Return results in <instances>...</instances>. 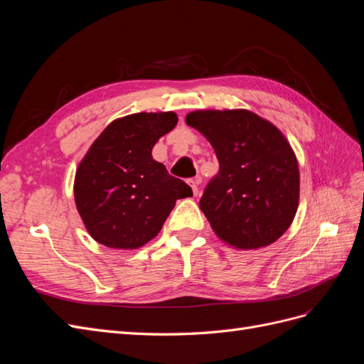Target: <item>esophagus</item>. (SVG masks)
I'll list each match as a JSON object with an SVG mask.
<instances>
[{
  "label": "esophagus",
  "instance_id": "34e87169",
  "mask_svg": "<svg viewBox=\"0 0 364 364\" xmlns=\"http://www.w3.org/2000/svg\"><path fill=\"white\" fill-rule=\"evenodd\" d=\"M199 182H200V179H199V178L190 179V181H188V185L191 186V190H193V194H194V196L197 194V191H199Z\"/></svg>",
  "mask_w": 364,
  "mask_h": 364
}]
</instances>
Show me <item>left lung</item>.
<instances>
[{
	"label": "left lung",
	"mask_w": 364,
	"mask_h": 364,
	"mask_svg": "<svg viewBox=\"0 0 364 364\" xmlns=\"http://www.w3.org/2000/svg\"><path fill=\"white\" fill-rule=\"evenodd\" d=\"M185 121L211 142L218 159L200 199L215 235L245 250L277 241L299 202V167L289 141L246 109L196 111Z\"/></svg>",
	"instance_id": "left-lung-1"
}]
</instances>
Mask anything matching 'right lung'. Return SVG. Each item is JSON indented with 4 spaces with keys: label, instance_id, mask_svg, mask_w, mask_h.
<instances>
[{
    "label": "right lung",
    "instance_id": "add662e5",
    "mask_svg": "<svg viewBox=\"0 0 364 364\" xmlns=\"http://www.w3.org/2000/svg\"><path fill=\"white\" fill-rule=\"evenodd\" d=\"M178 124L174 112H139L112 121L75 171L74 199L100 245L136 249L155 238L178 199L193 196L183 181L153 159L158 139Z\"/></svg>",
    "mask_w": 364,
    "mask_h": 364
}]
</instances>
